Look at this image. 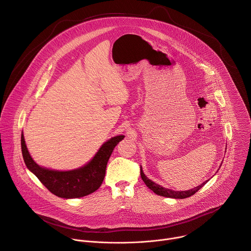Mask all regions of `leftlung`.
<instances>
[{
    "instance_id": "8db88e82",
    "label": "left lung",
    "mask_w": 251,
    "mask_h": 251,
    "mask_svg": "<svg viewBox=\"0 0 251 251\" xmlns=\"http://www.w3.org/2000/svg\"><path fill=\"white\" fill-rule=\"evenodd\" d=\"M141 177L143 179V181L145 182V184L151 189L152 190L155 194L159 195V196H163V197H170V198H176V199H184V198H187V197H190L192 196L193 194H195L200 188H202L207 182H203L201 185L195 187V188H192L190 190H186V191H175V190H171V189H168V188H164L154 182H152L151 180H150L143 173V170H142V166H141Z\"/></svg>"
}]
</instances>
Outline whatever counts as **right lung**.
Returning <instances> with one entry per match:
<instances>
[{"instance_id":"add662e5","label":"right lung","mask_w":251,"mask_h":251,"mask_svg":"<svg viewBox=\"0 0 251 251\" xmlns=\"http://www.w3.org/2000/svg\"><path fill=\"white\" fill-rule=\"evenodd\" d=\"M120 135L105 142L94 158L78 170L57 172L40 168L31 158L22 134V151L27 169L33 173L40 182L54 195L61 198H79L98 190L105 176L107 161L115 146L124 139Z\"/></svg>"}]
</instances>
